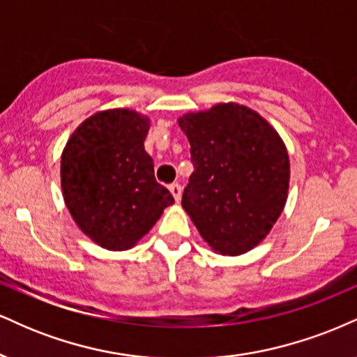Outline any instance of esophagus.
<instances>
[{
    "instance_id": "1",
    "label": "esophagus",
    "mask_w": 357,
    "mask_h": 357,
    "mask_svg": "<svg viewBox=\"0 0 357 357\" xmlns=\"http://www.w3.org/2000/svg\"><path fill=\"white\" fill-rule=\"evenodd\" d=\"M169 190L172 192V195H174L175 202H180V199H182V187H180L178 183H172Z\"/></svg>"
}]
</instances>
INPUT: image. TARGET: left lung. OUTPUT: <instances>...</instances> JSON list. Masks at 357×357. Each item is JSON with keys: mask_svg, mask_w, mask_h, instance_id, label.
I'll use <instances>...</instances> for the list:
<instances>
[{"mask_svg": "<svg viewBox=\"0 0 357 357\" xmlns=\"http://www.w3.org/2000/svg\"><path fill=\"white\" fill-rule=\"evenodd\" d=\"M178 125L195 169L182 207L215 252L245 254L266 238L286 205L291 172L282 138L238 103L187 113Z\"/></svg>", "mask_w": 357, "mask_h": 357, "instance_id": "obj_1", "label": "left lung"}]
</instances>
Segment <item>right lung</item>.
Returning a JSON list of instances; mask_svg holds the SVG:
<instances>
[{
	"label": "right lung",
	"instance_id": "1",
	"mask_svg": "<svg viewBox=\"0 0 357 357\" xmlns=\"http://www.w3.org/2000/svg\"><path fill=\"white\" fill-rule=\"evenodd\" d=\"M149 128V119L133 110L98 112L75 130L63 150L66 207L82 232L108 250L135 245L174 204L145 152Z\"/></svg>",
	"mask_w": 357,
	"mask_h": 357
}]
</instances>
